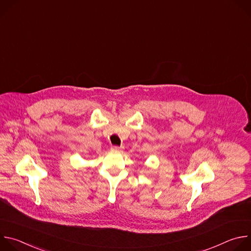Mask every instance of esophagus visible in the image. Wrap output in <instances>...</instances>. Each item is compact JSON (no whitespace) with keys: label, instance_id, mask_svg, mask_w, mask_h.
I'll list each match as a JSON object with an SVG mask.
<instances>
[{"label":"esophagus","instance_id":"1","mask_svg":"<svg viewBox=\"0 0 251 251\" xmlns=\"http://www.w3.org/2000/svg\"><path fill=\"white\" fill-rule=\"evenodd\" d=\"M111 149L113 150V151H121V147H119V146H112L111 147Z\"/></svg>","mask_w":251,"mask_h":251}]
</instances>
